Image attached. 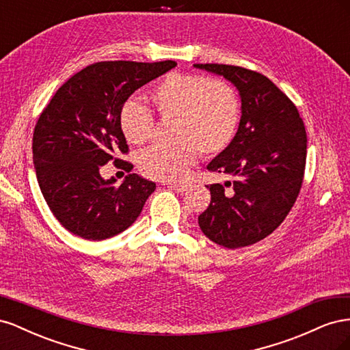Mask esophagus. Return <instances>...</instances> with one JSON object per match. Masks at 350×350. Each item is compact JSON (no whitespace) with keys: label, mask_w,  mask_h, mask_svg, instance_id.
Instances as JSON below:
<instances>
[{"label":"esophagus","mask_w":350,"mask_h":350,"mask_svg":"<svg viewBox=\"0 0 350 350\" xmlns=\"http://www.w3.org/2000/svg\"><path fill=\"white\" fill-rule=\"evenodd\" d=\"M167 187L171 188V189H175V191H178V193H184V191H187V188H188L189 185L185 184V183H183V184H179V183H169Z\"/></svg>","instance_id":"1"}]
</instances>
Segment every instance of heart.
<instances>
[{"label":"heart","mask_w":350,"mask_h":350,"mask_svg":"<svg viewBox=\"0 0 350 350\" xmlns=\"http://www.w3.org/2000/svg\"><path fill=\"white\" fill-rule=\"evenodd\" d=\"M149 99L169 126L167 144L156 146L139 157L143 175L157 181L176 183L187 178L198 154L216 156L234 142L242 115V100L234 84L203 74L171 72L156 83ZM154 116L144 105L129 100L120 112L125 140L134 146L149 142Z\"/></svg>","instance_id":"obj_1"}]
</instances>
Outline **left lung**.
I'll return each mask as SVG.
<instances>
[{"label": "left lung", "mask_w": 350, "mask_h": 350, "mask_svg": "<svg viewBox=\"0 0 350 350\" xmlns=\"http://www.w3.org/2000/svg\"><path fill=\"white\" fill-rule=\"evenodd\" d=\"M237 86L242 100L234 142L207 165L208 172L235 176L230 195L210 184L211 200L198 216L203 234L230 250L252 245L289 215L304 183L306 131L298 109L261 72L226 64H194Z\"/></svg>", "instance_id": "left-lung-1"}]
</instances>
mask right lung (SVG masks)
<instances>
[{
    "label": "right lung",
    "mask_w": 350,
    "mask_h": 350,
    "mask_svg": "<svg viewBox=\"0 0 350 350\" xmlns=\"http://www.w3.org/2000/svg\"><path fill=\"white\" fill-rule=\"evenodd\" d=\"M176 66L175 61H99L70 77L42 111L33 131V161L40 191L71 234L102 241L121 234L142 213L156 184L130 174L121 185L103 179L112 162L130 172L121 156L130 149L120 112L131 94Z\"/></svg>",
    "instance_id": "1"
}]
</instances>
